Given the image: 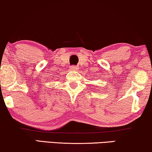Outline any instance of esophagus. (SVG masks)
Segmentation results:
<instances>
[{"label":"esophagus","instance_id":"1","mask_svg":"<svg viewBox=\"0 0 152 152\" xmlns=\"http://www.w3.org/2000/svg\"><path fill=\"white\" fill-rule=\"evenodd\" d=\"M78 69H79V68L77 66H70V70H77Z\"/></svg>","mask_w":152,"mask_h":152}]
</instances>
